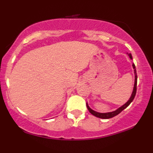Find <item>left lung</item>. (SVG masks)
Segmentation results:
<instances>
[{"mask_svg":"<svg viewBox=\"0 0 153 153\" xmlns=\"http://www.w3.org/2000/svg\"><path fill=\"white\" fill-rule=\"evenodd\" d=\"M128 55L129 56L130 59H132V57H131V54L130 53L128 54ZM132 67H133V69H134V88H133L132 94H131V97L129 98V101H128L126 103H124L123 106L119 107L118 109H117L116 111H111V112H108V113H99V112L95 111L91 109L90 107H89L88 104V103H86V106H87L88 109L89 111H90V113L91 114H93L94 116H95V117H99V118H101V119H110V118H112V117H115V116L118 115L119 113H121V112H122L123 110L125 109V108H127V107L129 106V105L130 104L131 102H132V101L134 100V97H135V95H136L137 82V76L136 68H135L134 64H132Z\"/></svg>","mask_w":153,"mask_h":153,"instance_id":"8db88e82","label":"left lung"}]
</instances>
